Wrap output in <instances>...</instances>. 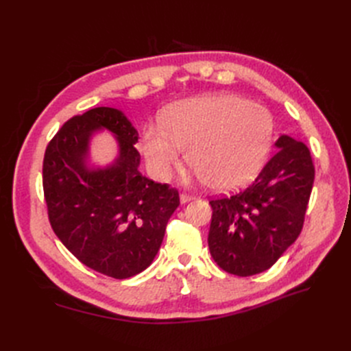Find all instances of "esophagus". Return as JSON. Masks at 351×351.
<instances>
[{
	"mask_svg": "<svg viewBox=\"0 0 351 351\" xmlns=\"http://www.w3.org/2000/svg\"><path fill=\"white\" fill-rule=\"evenodd\" d=\"M193 199H195L193 196H190V195H187V193H182V195H180V200H182V204H187V202L193 200Z\"/></svg>",
	"mask_w": 351,
	"mask_h": 351,
	"instance_id": "esophagus-1",
	"label": "esophagus"
}]
</instances>
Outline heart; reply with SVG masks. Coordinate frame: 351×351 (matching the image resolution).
Instances as JSON below:
<instances>
[{"instance_id":"1","label":"heart","mask_w":351,"mask_h":351,"mask_svg":"<svg viewBox=\"0 0 351 351\" xmlns=\"http://www.w3.org/2000/svg\"><path fill=\"white\" fill-rule=\"evenodd\" d=\"M272 137L274 120L267 108L219 93L176 104L164 127H147L143 151L154 173L168 178L178 165L180 149H187L190 168L222 192L243 186L259 171Z\"/></svg>"}]
</instances>
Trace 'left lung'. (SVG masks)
<instances>
[{
  "label": "left lung",
  "instance_id": "left-lung-1",
  "mask_svg": "<svg viewBox=\"0 0 351 351\" xmlns=\"http://www.w3.org/2000/svg\"><path fill=\"white\" fill-rule=\"evenodd\" d=\"M275 146L252 184L209 200L210 256L221 269L239 277L269 269L303 228L315 180L311 151L284 134Z\"/></svg>",
  "mask_w": 351,
  "mask_h": 351
}]
</instances>
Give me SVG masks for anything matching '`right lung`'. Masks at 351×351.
Listing matches in <instances>:
<instances>
[{
	"instance_id": "obj_1",
	"label": "right lung",
	"mask_w": 351,
	"mask_h": 351,
	"mask_svg": "<svg viewBox=\"0 0 351 351\" xmlns=\"http://www.w3.org/2000/svg\"><path fill=\"white\" fill-rule=\"evenodd\" d=\"M102 126L117 136L121 156L112 166L89 172L84 165L88 137ZM136 142L137 132L121 111L98 107L62 124L42 165L56 236L83 265L117 280L149 267L180 205L176 187L139 173Z\"/></svg>"
}]
</instances>
